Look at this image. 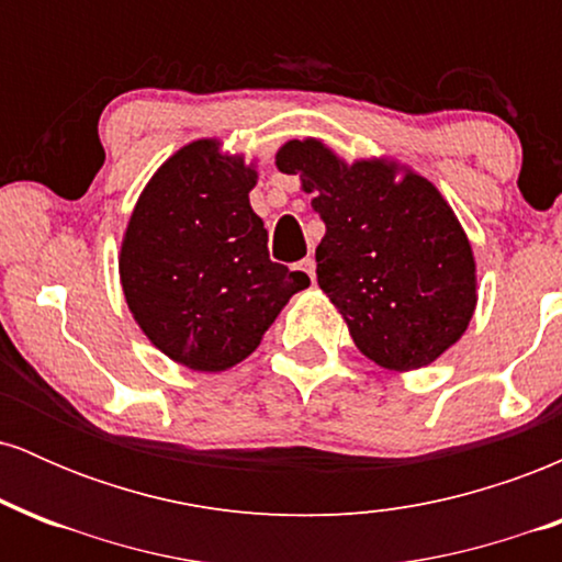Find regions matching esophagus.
<instances>
[{
	"label": "esophagus",
	"instance_id": "1",
	"mask_svg": "<svg viewBox=\"0 0 562 562\" xmlns=\"http://www.w3.org/2000/svg\"><path fill=\"white\" fill-rule=\"evenodd\" d=\"M295 269L306 274L312 282H314V277H317V263H314V259H303V261H299V263H295Z\"/></svg>",
	"mask_w": 562,
	"mask_h": 562
}]
</instances>
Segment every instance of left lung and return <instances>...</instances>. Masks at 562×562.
<instances>
[{"instance_id":"obj_1","label":"left lung","mask_w":562,"mask_h":562,"mask_svg":"<svg viewBox=\"0 0 562 562\" xmlns=\"http://www.w3.org/2000/svg\"><path fill=\"white\" fill-rule=\"evenodd\" d=\"M274 164L314 195L325 222L319 288L367 359L420 370L465 335L479 303L475 256L430 179L393 158L348 164L317 137L285 142Z\"/></svg>"}]
</instances>
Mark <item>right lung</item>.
Wrapping results in <instances>:
<instances>
[{
  "label": "right lung",
  "mask_w": 562,
  "mask_h": 562,
  "mask_svg": "<svg viewBox=\"0 0 562 562\" xmlns=\"http://www.w3.org/2000/svg\"><path fill=\"white\" fill-rule=\"evenodd\" d=\"M256 160L218 137L187 142L139 192L119 277L139 330L171 362L224 372L248 359L308 277L269 259L250 209Z\"/></svg>",
  "instance_id": "obj_1"
}]
</instances>
